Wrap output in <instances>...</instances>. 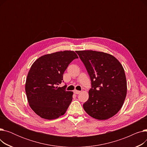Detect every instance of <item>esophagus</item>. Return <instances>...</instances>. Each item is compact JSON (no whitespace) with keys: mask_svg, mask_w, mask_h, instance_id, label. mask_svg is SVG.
<instances>
[{"mask_svg":"<svg viewBox=\"0 0 147 147\" xmlns=\"http://www.w3.org/2000/svg\"><path fill=\"white\" fill-rule=\"evenodd\" d=\"M74 93L75 94H79L80 93V91L77 90H74Z\"/></svg>","mask_w":147,"mask_h":147,"instance_id":"34e87169","label":"esophagus"}]
</instances>
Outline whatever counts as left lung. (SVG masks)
Instances as JSON below:
<instances>
[{"label":"left lung","instance_id":"obj_1","mask_svg":"<svg viewBox=\"0 0 147 147\" xmlns=\"http://www.w3.org/2000/svg\"><path fill=\"white\" fill-rule=\"evenodd\" d=\"M91 80L89 99L83 105L90 116L98 120L109 119L122 107L127 94L124 68L109 53L91 50L77 51Z\"/></svg>","mask_w":147,"mask_h":147}]
</instances>
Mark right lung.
Segmentation results:
<instances>
[{
  "mask_svg": "<svg viewBox=\"0 0 147 147\" xmlns=\"http://www.w3.org/2000/svg\"><path fill=\"white\" fill-rule=\"evenodd\" d=\"M78 58L72 51L46 54L36 59L28 73L26 92L29 105L38 116L46 120L63 115L73 99V92L58 87L71 62Z\"/></svg>",
  "mask_w": 147,
  "mask_h": 147,
  "instance_id": "1",
  "label": "right lung"
}]
</instances>
